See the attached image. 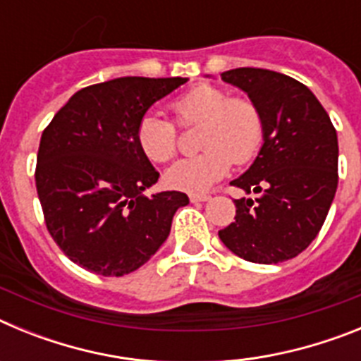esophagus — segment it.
Instances as JSON below:
<instances>
[{"label":"esophagus","mask_w":361,"mask_h":361,"mask_svg":"<svg viewBox=\"0 0 361 361\" xmlns=\"http://www.w3.org/2000/svg\"><path fill=\"white\" fill-rule=\"evenodd\" d=\"M190 200L191 202H204V200H209V195H206V193H193V195H190Z\"/></svg>","instance_id":"obj_1"}]
</instances>
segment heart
I'll return each instance as SVG.
<instances>
[{
	"instance_id": "1",
	"label": "heart",
	"mask_w": 361,
	"mask_h": 361,
	"mask_svg": "<svg viewBox=\"0 0 361 361\" xmlns=\"http://www.w3.org/2000/svg\"><path fill=\"white\" fill-rule=\"evenodd\" d=\"M180 128L200 126L197 145L202 153L183 159L166 171V183L188 193H202L228 175L231 162L244 166L257 157L266 137V119L257 101L233 95L215 85H199L171 101ZM171 121L145 114L137 123V145L153 162L177 155L178 132Z\"/></svg>"
}]
</instances>
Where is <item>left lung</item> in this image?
<instances>
[{
    "label": "left lung",
    "mask_w": 361,
    "mask_h": 361,
    "mask_svg": "<svg viewBox=\"0 0 361 361\" xmlns=\"http://www.w3.org/2000/svg\"><path fill=\"white\" fill-rule=\"evenodd\" d=\"M262 108L266 137L251 168L231 186L255 199L235 200V222L220 229L228 250L247 262L279 264L317 238L338 186V137L307 86L264 68L222 72Z\"/></svg>",
    "instance_id": "8db88e82"
}]
</instances>
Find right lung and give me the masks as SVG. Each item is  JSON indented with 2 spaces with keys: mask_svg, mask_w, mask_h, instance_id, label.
I'll use <instances>...</instances> for the list:
<instances>
[{
  "mask_svg": "<svg viewBox=\"0 0 361 361\" xmlns=\"http://www.w3.org/2000/svg\"><path fill=\"white\" fill-rule=\"evenodd\" d=\"M186 78H117L75 92L43 130L36 188L44 224L73 264L123 276L168 238L186 193L145 197L159 171L137 145V123Z\"/></svg>",
  "mask_w": 361,
  "mask_h": 361,
  "instance_id": "right-lung-1",
  "label": "right lung"
}]
</instances>
